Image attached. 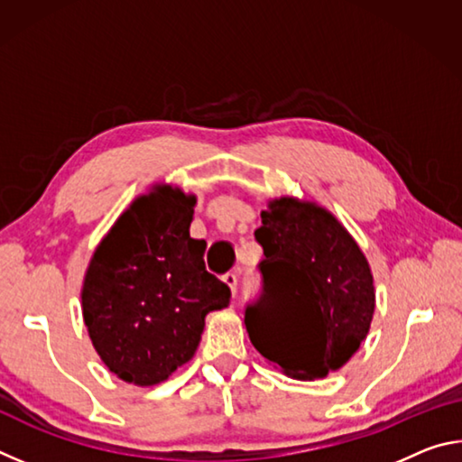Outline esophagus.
I'll return each mask as SVG.
<instances>
[{
  "mask_svg": "<svg viewBox=\"0 0 462 462\" xmlns=\"http://www.w3.org/2000/svg\"><path fill=\"white\" fill-rule=\"evenodd\" d=\"M224 283L230 287V291H232V295L236 293V285H238V279H236V275H234V273H226L224 275Z\"/></svg>",
  "mask_w": 462,
  "mask_h": 462,
  "instance_id": "1",
  "label": "esophagus"
}]
</instances>
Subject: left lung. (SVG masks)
<instances>
[{
	"label": "left lung",
	"mask_w": 462,
	"mask_h": 462,
	"mask_svg": "<svg viewBox=\"0 0 462 462\" xmlns=\"http://www.w3.org/2000/svg\"><path fill=\"white\" fill-rule=\"evenodd\" d=\"M254 238L264 293L246 308L253 346L293 379H324L350 361L374 314L373 273L332 212L291 195L269 199Z\"/></svg>",
	"instance_id": "obj_1"
}]
</instances>
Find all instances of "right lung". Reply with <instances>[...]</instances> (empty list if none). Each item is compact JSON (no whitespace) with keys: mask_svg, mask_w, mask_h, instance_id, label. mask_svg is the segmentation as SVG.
Masks as SVG:
<instances>
[{"mask_svg":"<svg viewBox=\"0 0 462 462\" xmlns=\"http://www.w3.org/2000/svg\"><path fill=\"white\" fill-rule=\"evenodd\" d=\"M195 203L181 187L152 185L99 240L85 271L93 348L132 385H159L189 363L206 316L230 303L228 285L206 271V242L189 236Z\"/></svg>","mask_w":462,"mask_h":462,"instance_id":"right-lung-1","label":"right lung"}]
</instances>
